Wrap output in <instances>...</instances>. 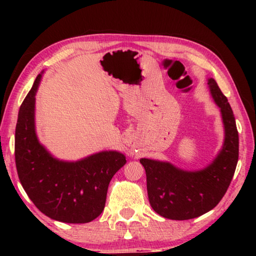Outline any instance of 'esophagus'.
Here are the masks:
<instances>
[{"mask_svg": "<svg viewBox=\"0 0 256 256\" xmlns=\"http://www.w3.org/2000/svg\"><path fill=\"white\" fill-rule=\"evenodd\" d=\"M131 152H132V154H133V150H132V149H131Z\"/></svg>", "mask_w": 256, "mask_h": 256, "instance_id": "34e87169", "label": "esophagus"}]
</instances>
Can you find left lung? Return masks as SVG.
Returning a JSON list of instances; mask_svg holds the SVG:
<instances>
[{"instance_id": "obj_1", "label": "left lung", "mask_w": 256, "mask_h": 256, "mask_svg": "<svg viewBox=\"0 0 256 256\" xmlns=\"http://www.w3.org/2000/svg\"><path fill=\"white\" fill-rule=\"evenodd\" d=\"M210 94L220 108L224 130L222 149L200 170H184L168 162L140 159L146 170L150 206L164 218L188 220L214 209L227 192L238 162V132L228 99L212 78Z\"/></svg>"}]
</instances>
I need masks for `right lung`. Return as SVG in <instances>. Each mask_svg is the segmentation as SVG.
I'll return each mask as SVG.
<instances>
[{
	"label": "right lung",
	"instance_id": "add662e5",
	"mask_svg": "<svg viewBox=\"0 0 256 256\" xmlns=\"http://www.w3.org/2000/svg\"><path fill=\"white\" fill-rule=\"evenodd\" d=\"M42 74L24 98L16 126V166L20 183L40 211L66 224L92 222L105 208L108 185L126 158L100 151L76 162L55 158L38 140L34 102Z\"/></svg>",
	"mask_w": 256,
	"mask_h": 256
}]
</instances>
